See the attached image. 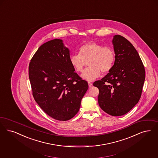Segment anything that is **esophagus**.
<instances>
[{
	"instance_id": "34e87169",
	"label": "esophagus",
	"mask_w": 158,
	"mask_h": 158,
	"mask_svg": "<svg viewBox=\"0 0 158 158\" xmlns=\"http://www.w3.org/2000/svg\"><path fill=\"white\" fill-rule=\"evenodd\" d=\"M88 85H89V88H91V87H92V86H93V85H92V83L90 82H88Z\"/></svg>"
}]
</instances>
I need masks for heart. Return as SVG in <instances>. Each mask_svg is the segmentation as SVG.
I'll return each instance as SVG.
<instances>
[{"label": "heart", "instance_id": "heart-1", "mask_svg": "<svg viewBox=\"0 0 158 158\" xmlns=\"http://www.w3.org/2000/svg\"><path fill=\"white\" fill-rule=\"evenodd\" d=\"M115 53L109 46L90 42L81 46L79 54L70 57V63L77 72L83 71L88 62V68L85 70L82 77L92 81L103 74L109 72L114 67Z\"/></svg>", "mask_w": 158, "mask_h": 158}]
</instances>
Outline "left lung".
<instances>
[{"label":"left lung","instance_id":"left-lung-1","mask_svg":"<svg viewBox=\"0 0 158 158\" xmlns=\"http://www.w3.org/2000/svg\"><path fill=\"white\" fill-rule=\"evenodd\" d=\"M114 67L101 81L94 83L99 90L98 103L106 113L118 116L138 103L145 79V70L136 49L126 38L114 36Z\"/></svg>","mask_w":158,"mask_h":158}]
</instances>
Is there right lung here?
Returning <instances> with one entry per match:
<instances>
[{"label":"right lung","instance_id":"1","mask_svg":"<svg viewBox=\"0 0 158 158\" xmlns=\"http://www.w3.org/2000/svg\"><path fill=\"white\" fill-rule=\"evenodd\" d=\"M32 95L40 108L57 120L76 115L88 89L70 63L69 51L60 39L41 45L29 65Z\"/></svg>","mask_w":158,"mask_h":158}]
</instances>
